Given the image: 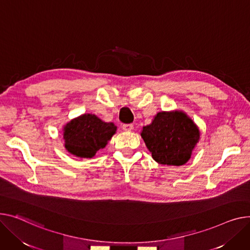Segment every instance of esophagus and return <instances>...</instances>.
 Instances as JSON below:
<instances>
[{"label": "esophagus", "instance_id": "obj_1", "mask_svg": "<svg viewBox=\"0 0 250 250\" xmlns=\"http://www.w3.org/2000/svg\"><path fill=\"white\" fill-rule=\"evenodd\" d=\"M123 129H124L125 131H131L132 129H134V125H132L131 124L123 125Z\"/></svg>", "mask_w": 250, "mask_h": 250}]
</instances>
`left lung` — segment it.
I'll return each instance as SVG.
<instances>
[{"instance_id": "left-lung-1", "label": "left lung", "mask_w": 250, "mask_h": 250, "mask_svg": "<svg viewBox=\"0 0 250 250\" xmlns=\"http://www.w3.org/2000/svg\"><path fill=\"white\" fill-rule=\"evenodd\" d=\"M141 136L152 158L161 165L186 164L200 140V129L183 110L160 111L143 126Z\"/></svg>"}]
</instances>
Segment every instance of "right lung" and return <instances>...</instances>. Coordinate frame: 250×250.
Wrapping results in <instances>:
<instances>
[{"label":"right lung","instance_id":"1","mask_svg":"<svg viewBox=\"0 0 250 250\" xmlns=\"http://www.w3.org/2000/svg\"><path fill=\"white\" fill-rule=\"evenodd\" d=\"M113 123H105L92 113H83L63 126L64 146L70 155L91 159L105 147L116 132Z\"/></svg>","mask_w":250,"mask_h":250}]
</instances>
